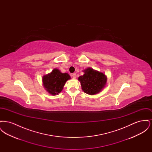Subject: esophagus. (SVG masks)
<instances>
[{
    "mask_svg": "<svg viewBox=\"0 0 152 152\" xmlns=\"http://www.w3.org/2000/svg\"><path fill=\"white\" fill-rule=\"evenodd\" d=\"M76 73H73L72 75V76L73 78V79H75L76 78Z\"/></svg>",
    "mask_w": 152,
    "mask_h": 152,
    "instance_id": "esophagus-1",
    "label": "esophagus"
}]
</instances>
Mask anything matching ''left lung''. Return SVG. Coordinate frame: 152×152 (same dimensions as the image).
<instances>
[{
	"mask_svg": "<svg viewBox=\"0 0 152 152\" xmlns=\"http://www.w3.org/2000/svg\"><path fill=\"white\" fill-rule=\"evenodd\" d=\"M84 72V74L79 77L83 91L91 95L100 92L107 83V78L105 75L91 68L85 69Z\"/></svg>",
	"mask_w": 152,
	"mask_h": 152,
	"instance_id": "8db88e82",
	"label": "left lung"
}]
</instances>
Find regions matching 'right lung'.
<instances>
[{"label":"right lung","mask_w":152,"mask_h":152,"mask_svg":"<svg viewBox=\"0 0 152 152\" xmlns=\"http://www.w3.org/2000/svg\"><path fill=\"white\" fill-rule=\"evenodd\" d=\"M70 79L68 73H63L58 69H54L52 72L43 77L44 87L50 94H58L63 90L66 81Z\"/></svg>","instance_id":"obj_1"}]
</instances>
